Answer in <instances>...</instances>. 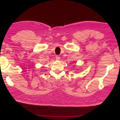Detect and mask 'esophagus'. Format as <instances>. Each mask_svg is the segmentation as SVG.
I'll list each match as a JSON object with an SVG mask.
<instances>
[{
	"instance_id": "34e87169",
	"label": "esophagus",
	"mask_w": 120,
	"mask_h": 120,
	"mask_svg": "<svg viewBox=\"0 0 120 120\" xmlns=\"http://www.w3.org/2000/svg\"><path fill=\"white\" fill-rule=\"evenodd\" d=\"M56 60H60V56H56Z\"/></svg>"
}]
</instances>
